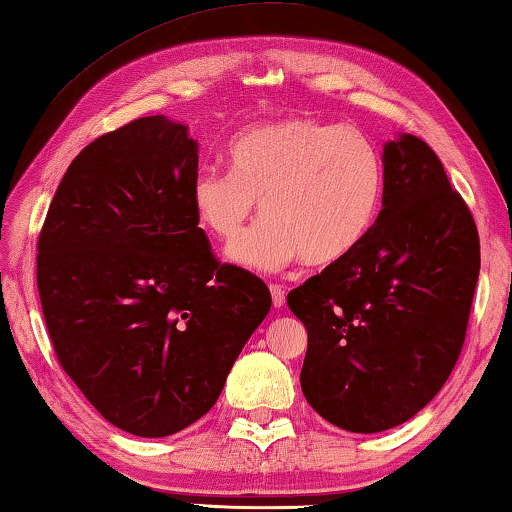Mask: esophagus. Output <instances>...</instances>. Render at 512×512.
<instances>
[{"label":"esophagus","instance_id":"obj_1","mask_svg":"<svg viewBox=\"0 0 512 512\" xmlns=\"http://www.w3.org/2000/svg\"><path fill=\"white\" fill-rule=\"evenodd\" d=\"M271 298H273V307H284L287 302V291L280 284H271Z\"/></svg>","mask_w":512,"mask_h":512}]
</instances>
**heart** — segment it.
I'll use <instances>...</instances> for the list:
<instances>
[{"instance_id":"obj_1","label":"heart","mask_w":512,"mask_h":512,"mask_svg":"<svg viewBox=\"0 0 512 512\" xmlns=\"http://www.w3.org/2000/svg\"><path fill=\"white\" fill-rule=\"evenodd\" d=\"M232 171L207 167L189 189L194 216L216 241H232L257 210L264 219L228 257L255 271L300 259L341 264L375 228L384 201V162L357 128L296 115L259 121L232 137Z\"/></svg>"}]
</instances>
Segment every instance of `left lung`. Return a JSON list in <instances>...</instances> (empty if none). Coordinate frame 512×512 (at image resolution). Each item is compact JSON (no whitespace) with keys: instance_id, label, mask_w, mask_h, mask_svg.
I'll use <instances>...</instances> for the list:
<instances>
[{"instance_id":"8db88e82","label":"left lung","mask_w":512,"mask_h":512,"mask_svg":"<svg viewBox=\"0 0 512 512\" xmlns=\"http://www.w3.org/2000/svg\"><path fill=\"white\" fill-rule=\"evenodd\" d=\"M384 178L366 241L287 296L307 327L302 393L354 433L397 427L443 388L481 268L474 216L427 142H386Z\"/></svg>"}]
</instances>
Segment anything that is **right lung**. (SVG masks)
Listing matches in <instances>:
<instances>
[{
    "mask_svg": "<svg viewBox=\"0 0 512 512\" xmlns=\"http://www.w3.org/2000/svg\"><path fill=\"white\" fill-rule=\"evenodd\" d=\"M198 144L160 115L76 155L38 237V293L63 370L103 418L162 438L212 409L271 309L194 216Z\"/></svg>",
    "mask_w": 512,
    "mask_h": 512,
    "instance_id": "obj_1",
    "label": "right lung"
}]
</instances>
